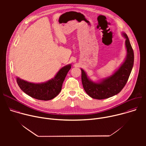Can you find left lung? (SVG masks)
<instances>
[{
  "instance_id": "1",
  "label": "left lung",
  "mask_w": 146,
  "mask_h": 146,
  "mask_svg": "<svg viewBox=\"0 0 146 146\" xmlns=\"http://www.w3.org/2000/svg\"><path fill=\"white\" fill-rule=\"evenodd\" d=\"M126 38L125 46L127 55L123 63L111 76L102 80L100 82L90 80L86 72L81 70V81L83 88L92 98L104 99L118 94L125 86L131 73L134 62V53L127 35L123 33Z\"/></svg>"
}]
</instances>
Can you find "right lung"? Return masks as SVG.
<instances>
[{
	"label": "right lung",
	"instance_id": "add662e5",
	"mask_svg": "<svg viewBox=\"0 0 146 146\" xmlns=\"http://www.w3.org/2000/svg\"><path fill=\"white\" fill-rule=\"evenodd\" d=\"M71 68V65L61 68L54 78L41 84L29 82L19 78L17 82L19 88L29 96L41 100H48L56 97L60 92L62 84Z\"/></svg>",
	"mask_w": 146,
	"mask_h": 146
}]
</instances>
